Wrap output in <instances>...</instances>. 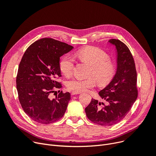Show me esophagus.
Instances as JSON below:
<instances>
[{"instance_id": "1", "label": "esophagus", "mask_w": 156, "mask_h": 156, "mask_svg": "<svg viewBox=\"0 0 156 156\" xmlns=\"http://www.w3.org/2000/svg\"><path fill=\"white\" fill-rule=\"evenodd\" d=\"M80 92H76V91H72V93H71V94L72 95H76V94H80Z\"/></svg>"}]
</instances>
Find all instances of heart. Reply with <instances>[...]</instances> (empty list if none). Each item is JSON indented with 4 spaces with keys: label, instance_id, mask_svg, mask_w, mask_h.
I'll list each match as a JSON object with an SVG mask.
<instances>
[{
    "label": "heart",
    "instance_id": "obj_1",
    "mask_svg": "<svg viewBox=\"0 0 156 156\" xmlns=\"http://www.w3.org/2000/svg\"><path fill=\"white\" fill-rule=\"evenodd\" d=\"M79 60L91 65L89 76H93L99 85L107 86L114 79L116 73V65L109 60L110 56L103 50L96 47H86L79 50L76 53ZM75 62L69 56H64L60 61V67L65 76H70L73 73ZM93 77L87 79L73 78L66 83V86L71 91L82 92L93 88L96 81Z\"/></svg>",
    "mask_w": 156,
    "mask_h": 156
}]
</instances>
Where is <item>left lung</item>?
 Instances as JSON below:
<instances>
[{
  "instance_id": "obj_1",
  "label": "left lung",
  "mask_w": 156,
  "mask_h": 156,
  "mask_svg": "<svg viewBox=\"0 0 156 156\" xmlns=\"http://www.w3.org/2000/svg\"><path fill=\"white\" fill-rule=\"evenodd\" d=\"M108 42L115 47L117 70L113 80L98 93L107 104L92 98L85 108L89 119L101 126L120 122L129 112L138 96L135 63L129 48L118 39Z\"/></svg>"
}]
</instances>
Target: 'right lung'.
Listing matches in <instances>:
<instances>
[{"mask_svg": "<svg viewBox=\"0 0 156 156\" xmlns=\"http://www.w3.org/2000/svg\"><path fill=\"white\" fill-rule=\"evenodd\" d=\"M73 46L51 38H43L30 46L21 58L16 76V88L24 112L35 122L53 123L61 119L70 100L61 91L55 98L51 93L62 84L60 58Z\"/></svg>", "mask_w": 156, "mask_h": 156, "instance_id": "add662e5", "label": "right lung"}]
</instances>
